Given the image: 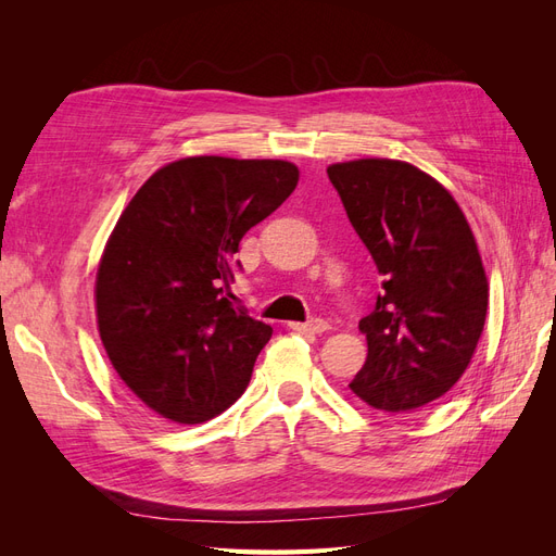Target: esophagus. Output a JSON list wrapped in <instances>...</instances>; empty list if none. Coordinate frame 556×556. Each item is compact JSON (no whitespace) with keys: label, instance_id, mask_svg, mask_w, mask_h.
Listing matches in <instances>:
<instances>
[{"label":"esophagus","instance_id":"1","mask_svg":"<svg viewBox=\"0 0 556 556\" xmlns=\"http://www.w3.org/2000/svg\"><path fill=\"white\" fill-rule=\"evenodd\" d=\"M290 327L294 331H304V333H323L329 329V323H325V319H319V317H313V319H308V323H292Z\"/></svg>","mask_w":556,"mask_h":556}]
</instances>
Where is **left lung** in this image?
Segmentation results:
<instances>
[{"label":"left lung","mask_w":556,"mask_h":556,"mask_svg":"<svg viewBox=\"0 0 556 556\" xmlns=\"http://www.w3.org/2000/svg\"><path fill=\"white\" fill-rule=\"evenodd\" d=\"M329 180L382 276L359 319L368 355L350 390L368 406L410 413L452 390L486 317V276L457 201L399 160L331 164Z\"/></svg>","instance_id":"left-lung-1"}]
</instances>
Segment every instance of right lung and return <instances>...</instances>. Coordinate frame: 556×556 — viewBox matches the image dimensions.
Instances as JSON below:
<instances>
[{"instance_id":"obj_1","label":"right lung","mask_w":556,"mask_h":556,"mask_svg":"<svg viewBox=\"0 0 556 556\" xmlns=\"http://www.w3.org/2000/svg\"><path fill=\"white\" fill-rule=\"evenodd\" d=\"M296 182L282 160L185 157L129 201L99 262L97 325L117 376L148 408L199 425L245 392L274 329L231 306L233 255Z\"/></svg>"}]
</instances>
